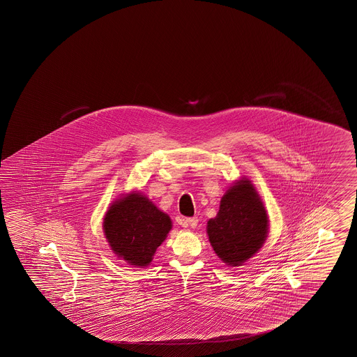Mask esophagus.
I'll return each mask as SVG.
<instances>
[{
  "instance_id": "34e87169",
  "label": "esophagus",
  "mask_w": 357,
  "mask_h": 357,
  "mask_svg": "<svg viewBox=\"0 0 357 357\" xmlns=\"http://www.w3.org/2000/svg\"><path fill=\"white\" fill-rule=\"evenodd\" d=\"M197 223H199V219H197V217L185 218V219H181V222H179V225H181V226H190L191 228H196V227H197Z\"/></svg>"
}]
</instances>
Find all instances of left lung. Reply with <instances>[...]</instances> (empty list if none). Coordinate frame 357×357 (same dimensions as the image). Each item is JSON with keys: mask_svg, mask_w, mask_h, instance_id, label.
<instances>
[{"mask_svg": "<svg viewBox=\"0 0 357 357\" xmlns=\"http://www.w3.org/2000/svg\"><path fill=\"white\" fill-rule=\"evenodd\" d=\"M206 229L214 252L227 266H241L258 252L267 238L268 217L249 179L243 178L227 190Z\"/></svg>", "mask_w": 357, "mask_h": 357, "instance_id": "left-lung-1", "label": "left lung"}]
</instances>
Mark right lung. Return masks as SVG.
I'll return each mask as SVG.
<instances>
[{
    "label": "right lung",
    "mask_w": 357,
    "mask_h": 357,
    "mask_svg": "<svg viewBox=\"0 0 357 357\" xmlns=\"http://www.w3.org/2000/svg\"><path fill=\"white\" fill-rule=\"evenodd\" d=\"M103 229L119 258L144 268L172 229V219L139 192H130L109 206Z\"/></svg>",
    "instance_id": "right-lung-1"
}]
</instances>
